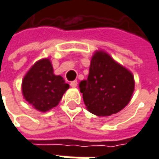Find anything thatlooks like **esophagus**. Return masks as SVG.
Instances as JSON below:
<instances>
[{
	"mask_svg": "<svg viewBox=\"0 0 159 159\" xmlns=\"http://www.w3.org/2000/svg\"><path fill=\"white\" fill-rule=\"evenodd\" d=\"M70 87H72V88H76L77 85H78V82H77V80H73V81H71L70 83Z\"/></svg>",
	"mask_w": 159,
	"mask_h": 159,
	"instance_id": "34e87169",
	"label": "esophagus"
}]
</instances>
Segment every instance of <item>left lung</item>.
Here are the masks:
<instances>
[{"label":"left lung","mask_w":159,"mask_h":159,"mask_svg":"<svg viewBox=\"0 0 159 159\" xmlns=\"http://www.w3.org/2000/svg\"><path fill=\"white\" fill-rule=\"evenodd\" d=\"M83 100L96 116H111L130 102L134 89L132 73L116 63L108 54L97 51L93 56L87 80L80 82Z\"/></svg>","instance_id":"1"}]
</instances>
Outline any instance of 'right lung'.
<instances>
[{
  "label": "right lung",
  "mask_w": 159,
  "mask_h": 159,
  "mask_svg": "<svg viewBox=\"0 0 159 159\" xmlns=\"http://www.w3.org/2000/svg\"><path fill=\"white\" fill-rule=\"evenodd\" d=\"M68 89L63 77L53 73L52 64L47 58L34 64L22 82L25 99L40 111L57 106Z\"/></svg>",
  "instance_id": "obj_1"
}]
</instances>
